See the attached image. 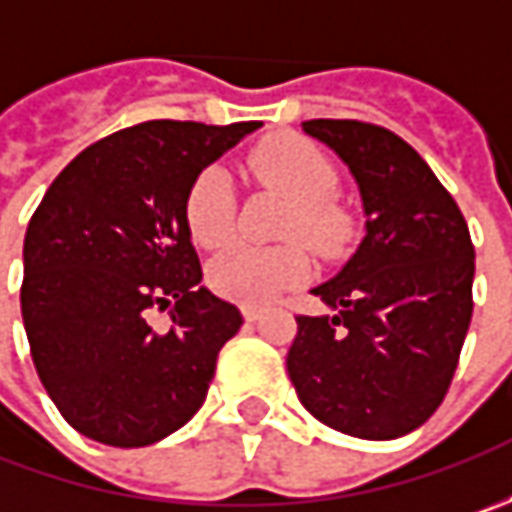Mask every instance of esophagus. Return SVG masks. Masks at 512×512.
Instances as JSON below:
<instances>
[{
  "instance_id": "esophagus-1",
  "label": "esophagus",
  "mask_w": 512,
  "mask_h": 512,
  "mask_svg": "<svg viewBox=\"0 0 512 512\" xmlns=\"http://www.w3.org/2000/svg\"><path fill=\"white\" fill-rule=\"evenodd\" d=\"M242 316H245L247 322H256V319L262 316V310L256 305H242Z\"/></svg>"
}]
</instances>
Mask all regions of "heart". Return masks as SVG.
<instances>
[{
    "label": "heart",
    "instance_id": "1",
    "mask_svg": "<svg viewBox=\"0 0 512 512\" xmlns=\"http://www.w3.org/2000/svg\"><path fill=\"white\" fill-rule=\"evenodd\" d=\"M250 168L265 185L293 199L287 213V236H302L319 253L342 250L350 236V219L330 196L336 190V168L313 142L293 133L265 139L250 153ZM233 182L222 168H207L190 185L185 199V222L193 242L202 247L225 245L233 233ZM310 270L305 247L250 245L236 242L210 265V285L227 299L262 305L287 287L299 285Z\"/></svg>",
    "mask_w": 512,
    "mask_h": 512
}]
</instances>
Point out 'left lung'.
I'll return each mask as SVG.
<instances>
[{
    "label": "left lung",
    "instance_id": "1",
    "mask_svg": "<svg viewBox=\"0 0 512 512\" xmlns=\"http://www.w3.org/2000/svg\"><path fill=\"white\" fill-rule=\"evenodd\" d=\"M302 128L350 168L367 222L347 265L310 290L330 313L296 316L287 373L327 427L399 439L436 413L453 382L473 316L470 230L402 136L356 119Z\"/></svg>",
    "mask_w": 512,
    "mask_h": 512
}]
</instances>
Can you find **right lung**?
Here are the masks:
<instances>
[{
  "label": "right lung",
  "mask_w": 512,
  "mask_h": 512,
  "mask_svg": "<svg viewBox=\"0 0 512 512\" xmlns=\"http://www.w3.org/2000/svg\"><path fill=\"white\" fill-rule=\"evenodd\" d=\"M262 122L153 119L110 133L62 170L25 233L22 319L65 422L93 442L145 447L193 419L219 350L242 327L202 287L185 199L199 173ZM153 309L174 325L156 331Z\"/></svg>",
  "instance_id": "obj_1"
}]
</instances>
